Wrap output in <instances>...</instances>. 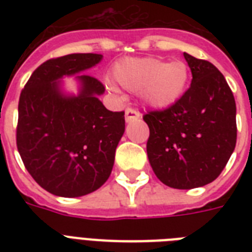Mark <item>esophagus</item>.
I'll return each mask as SVG.
<instances>
[{
    "mask_svg": "<svg viewBox=\"0 0 252 252\" xmlns=\"http://www.w3.org/2000/svg\"><path fill=\"white\" fill-rule=\"evenodd\" d=\"M140 118V114L138 111H136L134 108H130L128 107L126 110V122H132V120H136V119Z\"/></svg>",
    "mask_w": 252,
    "mask_h": 252,
    "instance_id": "obj_1",
    "label": "esophagus"
}]
</instances>
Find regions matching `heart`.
<instances>
[{
	"label": "heart",
	"instance_id": "heart-1",
	"mask_svg": "<svg viewBox=\"0 0 252 252\" xmlns=\"http://www.w3.org/2000/svg\"><path fill=\"white\" fill-rule=\"evenodd\" d=\"M112 77L124 89L138 93L148 106L167 108L184 94L189 72L183 61L163 63L156 57H126L114 65Z\"/></svg>",
	"mask_w": 252,
	"mask_h": 252
}]
</instances>
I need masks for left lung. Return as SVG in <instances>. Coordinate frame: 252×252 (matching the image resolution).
I'll return each instance as SVG.
<instances>
[{
    "label": "left lung",
    "instance_id": "1",
    "mask_svg": "<svg viewBox=\"0 0 252 252\" xmlns=\"http://www.w3.org/2000/svg\"><path fill=\"white\" fill-rule=\"evenodd\" d=\"M192 82L182 98L163 110L148 111L146 152L162 183L191 189L222 172L237 142L234 95L225 77L207 60L183 53Z\"/></svg>",
    "mask_w": 252,
    "mask_h": 252
}]
</instances>
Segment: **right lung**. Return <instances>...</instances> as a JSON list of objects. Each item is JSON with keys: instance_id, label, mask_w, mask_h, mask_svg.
Here are the masks:
<instances>
[{"instance_id": "add662e5", "label": "right lung", "mask_w": 252, "mask_h": 252, "mask_svg": "<svg viewBox=\"0 0 252 252\" xmlns=\"http://www.w3.org/2000/svg\"><path fill=\"white\" fill-rule=\"evenodd\" d=\"M98 53H72L37 66L18 104L17 148L23 165L41 188L63 197L94 192L108 179L115 150L126 129L124 111L112 112L96 98L104 86L78 76V96H64L56 81L89 69Z\"/></svg>"}]
</instances>
